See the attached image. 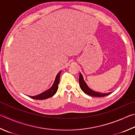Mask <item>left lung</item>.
<instances>
[{
    "mask_svg": "<svg viewBox=\"0 0 135 135\" xmlns=\"http://www.w3.org/2000/svg\"><path fill=\"white\" fill-rule=\"evenodd\" d=\"M79 84L81 89L82 90V91L83 92L85 93L86 94L91 95V96L93 97H104L112 93L109 92L106 93H102L100 92L95 91L94 90H91L90 87H89V86H88L87 83L84 81V78H83V76L81 73H80L79 76Z\"/></svg>",
    "mask_w": 135,
    "mask_h": 135,
    "instance_id": "left-lung-1",
    "label": "left lung"
}]
</instances>
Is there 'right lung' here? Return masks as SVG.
Returning <instances> with one entry per match:
<instances>
[{"label": "right lung", "mask_w": 135, "mask_h": 135, "mask_svg": "<svg viewBox=\"0 0 135 135\" xmlns=\"http://www.w3.org/2000/svg\"><path fill=\"white\" fill-rule=\"evenodd\" d=\"M61 71H60L58 73L55 78L54 82L52 85L51 86V87L50 88V89L46 90L45 91H44L43 93H41L40 94L34 95V96H29V95H28V96L32 98V99L35 100H44L53 96V95L57 93L58 89V84H59L60 83V77Z\"/></svg>", "instance_id": "1"}]
</instances>
